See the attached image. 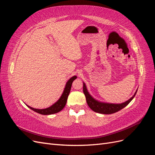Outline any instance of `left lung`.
<instances>
[{
  "mask_svg": "<svg viewBox=\"0 0 155 155\" xmlns=\"http://www.w3.org/2000/svg\"><path fill=\"white\" fill-rule=\"evenodd\" d=\"M83 83V93L85 96L87 103L88 105V107L91 108V109L96 112L100 114H113L115 112L120 110L121 109H124L125 107L129 103L133 100V98L134 97L136 94L137 92L138 89L137 91L135 92L134 94L131 97L129 100L127 101H125L124 103H121V104H110V103H105L100 101L95 98H94L91 94L90 93L88 92L87 86L85 83Z\"/></svg>",
  "mask_w": 155,
  "mask_h": 155,
  "instance_id": "1",
  "label": "left lung"
}]
</instances>
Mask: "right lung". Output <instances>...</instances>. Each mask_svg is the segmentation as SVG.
Segmentation results:
<instances>
[{
    "label": "right lung",
    "instance_id": "add662e5",
    "mask_svg": "<svg viewBox=\"0 0 155 155\" xmlns=\"http://www.w3.org/2000/svg\"><path fill=\"white\" fill-rule=\"evenodd\" d=\"M76 78H77L76 76H74L68 79L66 83V85H65L64 91L62 93L61 96V97H59V99L55 103H54L52 105H51L50 107H49L48 108H46V109H34V108L31 107L26 104V106L28 107L30 109H31L32 110H34V111L37 112V113L41 114L50 115V114L58 113V112L61 110L64 107L65 105H66L67 98H68V96L70 94V89H71L72 82Z\"/></svg>",
    "mask_w": 155,
    "mask_h": 155
}]
</instances>
